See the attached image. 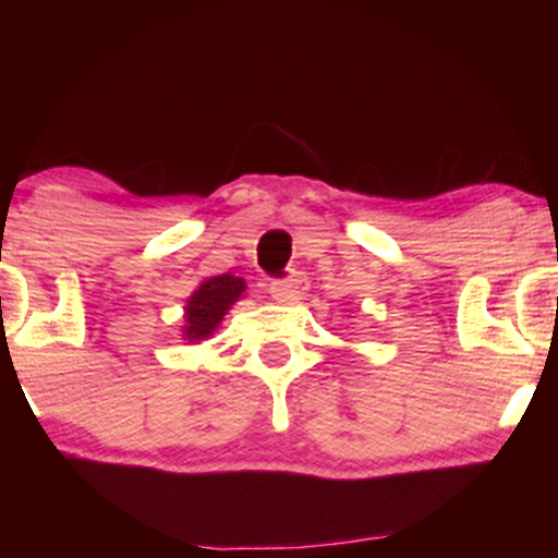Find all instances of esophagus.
Listing matches in <instances>:
<instances>
[{
    "mask_svg": "<svg viewBox=\"0 0 558 558\" xmlns=\"http://www.w3.org/2000/svg\"><path fill=\"white\" fill-rule=\"evenodd\" d=\"M304 288H306V278L301 272L288 275V278L270 280L272 299L280 301V304H293V301H299L301 293H304Z\"/></svg>",
    "mask_w": 558,
    "mask_h": 558,
    "instance_id": "obj_1",
    "label": "esophagus"
}]
</instances>
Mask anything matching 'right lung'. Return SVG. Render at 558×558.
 Here are the masks:
<instances>
[{"label":"right lung","instance_id":"add662e5","mask_svg":"<svg viewBox=\"0 0 558 558\" xmlns=\"http://www.w3.org/2000/svg\"><path fill=\"white\" fill-rule=\"evenodd\" d=\"M243 288H246L243 280L233 278V275H217V278L204 280L185 306V323H189L185 325V338H191V341L207 338L220 325L230 304L241 296Z\"/></svg>","mask_w":558,"mask_h":558}]
</instances>
